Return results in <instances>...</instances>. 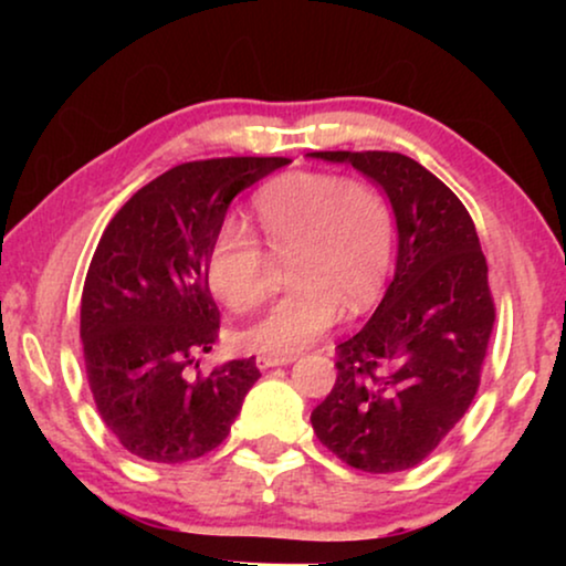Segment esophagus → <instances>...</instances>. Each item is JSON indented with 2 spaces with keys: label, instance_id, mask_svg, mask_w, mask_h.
<instances>
[{
  "label": "esophagus",
  "instance_id": "esophagus-1",
  "mask_svg": "<svg viewBox=\"0 0 566 566\" xmlns=\"http://www.w3.org/2000/svg\"><path fill=\"white\" fill-rule=\"evenodd\" d=\"M293 360H296V355H258V368L268 370L275 366H289Z\"/></svg>",
  "mask_w": 566,
  "mask_h": 566
}]
</instances>
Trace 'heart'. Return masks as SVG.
<instances>
[{"label": "heart", "mask_w": 566, "mask_h": 566, "mask_svg": "<svg viewBox=\"0 0 566 566\" xmlns=\"http://www.w3.org/2000/svg\"><path fill=\"white\" fill-rule=\"evenodd\" d=\"M262 244L289 254L291 291L244 332L265 355H296L337 322L343 304H374L394 260V213L374 185L327 172H289L252 198ZM208 285L231 312L244 314L268 296V258L239 223L216 234L206 262Z\"/></svg>", "instance_id": "b5f03b06"}]
</instances>
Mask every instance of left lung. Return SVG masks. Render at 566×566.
<instances>
[{
  "label": "left lung",
  "mask_w": 566,
  "mask_h": 566,
  "mask_svg": "<svg viewBox=\"0 0 566 566\" xmlns=\"http://www.w3.org/2000/svg\"><path fill=\"white\" fill-rule=\"evenodd\" d=\"M378 185L397 219V270L358 335L337 345V381L312 428L347 467L412 469L476 397L494 324L474 221L451 188L397 151H314Z\"/></svg>",
  "instance_id": "obj_1"
}]
</instances>
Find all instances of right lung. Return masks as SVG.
<instances>
[{"label": "right lung", "instance_id": "right-lung-1", "mask_svg": "<svg viewBox=\"0 0 566 566\" xmlns=\"http://www.w3.org/2000/svg\"><path fill=\"white\" fill-rule=\"evenodd\" d=\"M283 157L188 161L144 185L107 223L82 291L84 366L97 412L128 453L182 463L229 436L254 358L190 376L219 337L206 262L239 192Z\"/></svg>", "mask_w": 566, "mask_h": 566}]
</instances>
